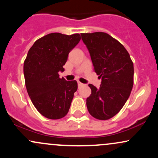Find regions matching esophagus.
Listing matches in <instances>:
<instances>
[{"mask_svg": "<svg viewBox=\"0 0 158 158\" xmlns=\"http://www.w3.org/2000/svg\"><path fill=\"white\" fill-rule=\"evenodd\" d=\"M82 85H83L82 83H81L80 81H78V86L81 87V86H82Z\"/></svg>", "mask_w": 158, "mask_h": 158, "instance_id": "obj_1", "label": "esophagus"}]
</instances>
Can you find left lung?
Segmentation results:
<instances>
[{"label":"left lung","mask_w":158,"mask_h":158,"mask_svg":"<svg viewBox=\"0 0 158 158\" xmlns=\"http://www.w3.org/2000/svg\"><path fill=\"white\" fill-rule=\"evenodd\" d=\"M89 51L94 71L102 79L100 87L88 86L91 94L87 98L88 111L94 118L106 120L122 109L134 84V64L122 44L102 32L81 33Z\"/></svg>","instance_id":"left-lung-1"}]
</instances>
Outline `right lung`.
I'll return each instance as SVG.
<instances>
[{"instance_id":"add662e5","label":"right lung","mask_w":158,"mask_h":158,"mask_svg":"<svg viewBox=\"0 0 158 158\" xmlns=\"http://www.w3.org/2000/svg\"><path fill=\"white\" fill-rule=\"evenodd\" d=\"M80 39L78 33L53 32L38 39L29 50L23 63L27 93L38 111L47 118L61 119L68 114L78 85L76 80L60 79L59 72L64 70L69 52Z\"/></svg>"}]
</instances>
